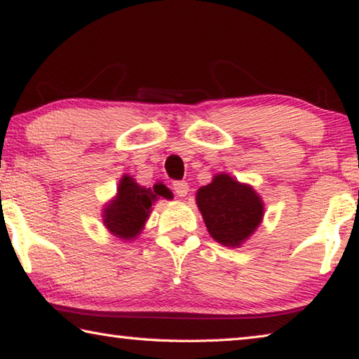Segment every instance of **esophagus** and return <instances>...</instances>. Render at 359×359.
I'll use <instances>...</instances> for the list:
<instances>
[{"label": "esophagus", "mask_w": 359, "mask_h": 359, "mask_svg": "<svg viewBox=\"0 0 359 359\" xmlns=\"http://www.w3.org/2000/svg\"><path fill=\"white\" fill-rule=\"evenodd\" d=\"M188 190H190V188H188L187 182H174V191H175V194H177V196H180V198L187 196Z\"/></svg>", "instance_id": "obj_1"}]
</instances>
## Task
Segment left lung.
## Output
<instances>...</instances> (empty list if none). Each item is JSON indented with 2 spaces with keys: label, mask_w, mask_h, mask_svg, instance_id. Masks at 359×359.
Segmentation results:
<instances>
[{
  "label": "left lung",
  "mask_w": 359,
  "mask_h": 359,
  "mask_svg": "<svg viewBox=\"0 0 359 359\" xmlns=\"http://www.w3.org/2000/svg\"><path fill=\"white\" fill-rule=\"evenodd\" d=\"M196 205L212 239L239 248L258 229L264 217L263 198L248 184L226 172L196 191Z\"/></svg>",
  "instance_id": "1"
}]
</instances>
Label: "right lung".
I'll return each mask as SVG.
<instances>
[{
    "mask_svg": "<svg viewBox=\"0 0 359 359\" xmlns=\"http://www.w3.org/2000/svg\"><path fill=\"white\" fill-rule=\"evenodd\" d=\"M160 198L172 199V191L161 182H156L151 188H145L131 175H121L117 194L102 209V223L109 233L120 241H135Z\"/></svg>",
    "mask_w": 359,
    "mask_h": 359,
    "instance_id": "1",
    "label": "right lung"
}]
</instances>
